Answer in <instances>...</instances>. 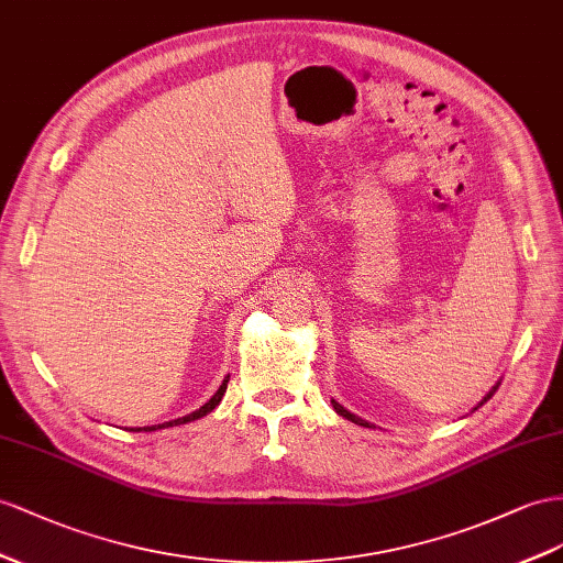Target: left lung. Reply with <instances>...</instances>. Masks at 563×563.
<instances>
[{"mask_svg": "<svg viewBox=\"0 0 563 563\" xmlns=\"http://www.w3.org/2000/svg\"><path fill=\"white\" fill-rule=\"evenodd\" d=\"M497 387H499V383H497V385L493 387V390H489V393L485 395V399L481 401V405H478V407H483V405H485V401H487L489 397H493V395L497 393ZM330 401H333V409H335V411H338V413L342 416V419H347V421H352V423H356V426H366V428H371V426H368L366 421H362V419H358V416H354V413H350V411H347V409H344V407H340L335 399H330Z\"/></svg>", "mask_w": 563, "mask_h": 563, "instance_id": "1", "label": "left lung"}]
</instances>
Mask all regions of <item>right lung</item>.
<instances>
[{
  "label": "right lung",
  "instance_id": "right-lung-1",
  "mask_svg": "<svg viewBox=\"0 0 563 563\" xmlns=\"http://www.w3.org/2000/svg\"><path fill=\"white\" fill-rule=\"evenodd\" d=\"M228 380H230V376L221 383V387L219 390H216V395L207 401L205 407H199L197 411H192V413H187V416H183V419H176V421H168V423H158V426H147V428H135V432H140V430H144V432H152V430H158V428H170V426H183V423H190V421H197V419H201V416H207L209 411H213L216 407H219V401L223 399V395H225V387H228ZM133 430V428H131Z\"/></svg>",
  "mask_w": 563,
  "mask_h": 563
}]
</instances>
